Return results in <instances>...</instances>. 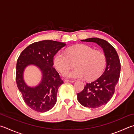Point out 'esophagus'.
I'll return each instance as SVG.
<instances>
[{
	"instance_id": "obj_1",
	"label": "esophagus",
	"mask_w": 134,
	"mask_h": 134,
	"mask_svg": "<svg viewBox=\"0 0 134 134\" xmlns=\"http://www.w3.org/2000/svg\"><path fill=\"white\" fill-rule=\"evenodd\" d=\"M65 82H74L75 81L74 80H65L64 81Z\"/></svg>"
}]
</instances>
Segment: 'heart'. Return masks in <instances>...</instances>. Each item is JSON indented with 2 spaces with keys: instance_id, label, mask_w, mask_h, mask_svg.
I'll return each mask as SVG.
<instances>
[{
  "instance_id": "1",
  "label": "heart",
  "mask_w": 134,
  "mask_h": 134,
  "mask_svg": "<svg viewBox=\"0 0 134 134\" xmlns=\"http://www.w3.org/2000/svg\"><path fill=\"white\" fill-rule=\"evenodd\" d=\"M65 54L58 52L54 58V65L58 71L64 72L75 62L76 69L64 73L63 76L68 79H86L92 80L98 78L103 72L106 63V58L103 52L94 50L86 44H79L68 48Z\"/></svg>"
}]
</instances>
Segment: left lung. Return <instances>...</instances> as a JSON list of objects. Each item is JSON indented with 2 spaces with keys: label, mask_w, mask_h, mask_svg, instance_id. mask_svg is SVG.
Returning <instances> with one entry per match:
<instances>
[{
  "label": "left lung",
  "mask_w": 134,
  "mask_h": 134,
  "mask_svg": "<svg viewBox=\"0 0 134 134\" xmlns=\"http://www.w3.org/2000/svg\"><path fill=\"white\" fill-rule=\"evenodd\" d=\"M81 41L97 44L103 50L106 58V67L103 74L95 81L87 83L83 90L77 94L78 101L82 105L97 108L105 105L113 96L120 79V61L115 49L107 41L97 37Z\"/></svg>",
  "instance_id": "left-lung-1"
}]
</instances>
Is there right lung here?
Segmentation results:
<instances>
[{
  "instance_id": "1",
  "label": "right lung",
  "mask_w": 134,
  "mask_h": 134,
  "mask_svg": "<svg viewBox=\"0 0 134 134\" xmlns=\"http://www.w3.org/2000/svg\"><path fill=\"white\" fill-rule=\"evenodd\" d=\"M66 45L64 42L42 40L27 46L19 55L16 64V80L25 103L36 111L45 113L56 103L59 87L63 84L58 72L53 67V57ZM30 65L37 67L42 79L36 86H30L24 79V72Z\"/></svg>"
}]
</instances>
